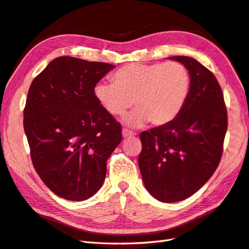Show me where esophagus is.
Listing matches in <instances>:
<instances>
[{"mask_svg":"<svg viewBox=\"0 0 249 249\" xmlns=\"http://www.w3.org/2000/svg\"><path fill=\"white\" fill-rule=\"evenodd\" d=\"M134 132L127 130V129H124L123 130V136L124 138H130V137H133L134 136Z\"/></svg>","mask_w":249,"mask_h":249,"instance_id":"obj_1","label":"esophagus"}]
</instances>
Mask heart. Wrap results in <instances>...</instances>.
I'll use <instances>...</instances> for the list:
<instances>
[{
	"instance_id": "heart-1",
	"label": "heart",
	"mask_w": 249,
	"mask_h": 249,
	"mask_svg": "<svg viewBox=\"0 0 249 249\" xmlns=\"http://www.w3.org/2000/svg\"><path fill=\"white\" fill-rule=\"evenodd\" d=\"M191 86L189 71L179 62L131 63L115 71L113 82H101L94 95L113 116H122L134 104L137 107L125 118L132 126L146 122L164 125L183 110Z\"/></svg>"
}]
</instances>
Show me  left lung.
<instances>
[{
    "instance_id": "8db88e82",
    "label": "left lung",
    "mask_w": 249,
    "mask_h": 249,
    "mask_svg": "<svg viewBox=\"0 0 249 249\" xmlns=\"http://www.w3.org/2000/svg\"><path fill=\"white\" fill-rule=\"evenodd\" d=\"M189 71L191 86L183 110L171 123L140 134L143 183L162 202L191 196L213 176L221 160L228 112L214 74L197 60L169 57Z\"/></svg>"
}]
</instances>
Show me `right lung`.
Here are the masks:
<instances>
[{"instance_id": "add662e5", "label": "right lung", "mask_w": 249, "mask_h": 249, "mask_svg": "<svg viewBox=\"0 0 249 249\" xmlns=\"http://www.w3.org/2000/svg\"><path fill=\"white\" fill-rule=\"evenodd\" d=\"M114 67L58 57L29 88L24 130L33 166L49 189L67 200H85L101 189L107 161L122 142V125L94 95Z\"/></svg>"}]
</instances>
